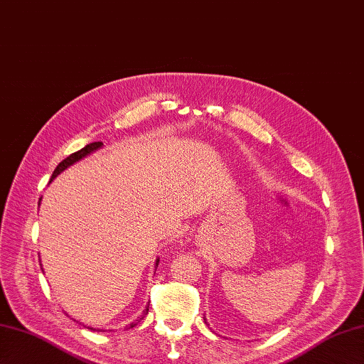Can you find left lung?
<instances>
[{"mask_svg": "<svg viewBox=\"0 0 364 364\" xmlns=\"http://www.w3.org/2000/svg\"><path fill=\"white\" fill-rule=\"evenodd\" d=\"M204 321H206V318H204Z\"/></svg>", "mask_w": 364, "mask_h": 364, "instance_id": "obj_1", "label": "left lung"}]
</instances>
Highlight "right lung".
<instances>
[{"label":"right lung","instance_id":"obj_1","mask_svg":"<svg viewBox=\"0 0 364 364\" xmlns=\"http://www.w3.org/2000/svg\"><path fill=\"white\" fill-rule=\"evenodd\" d=\"M102 146V143L101 141H95V143H90V144H87V146H85L81 149V151H78V152H75V154H72V155H69L66 160H63L58 166H57V169L53 171V173H52V178H50V181L55 178V176H58L63 171H66L69 166H72L73 163H77V161H80V160H82V158L85 156H87L89 154H92V152H95L97 149H100ZM40 201H41V198H40ZM158 263H160V259H156V263H155V267L158 266ZM149 314V306L146 307V309L143 311V314L138 316V318L130 324V328H134V326L136 324V321H141L144 316ZM87 329H90V331H97V332H101V329H95V328H87Z\"/></svg>","mask_w":364,"mask_h":364}]
</instances>
